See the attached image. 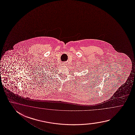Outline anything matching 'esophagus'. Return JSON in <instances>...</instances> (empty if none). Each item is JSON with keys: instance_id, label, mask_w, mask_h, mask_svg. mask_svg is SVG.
Wrapping results in <instances>:
<instances>
[{"instance_id": "obj_1", "label": "esophagus", "mask_w": 135, "mask_h": 135, "mask_svg": "<svg viewBox=\"0 0 135 135\" xmlns=\"http://www.w3.org/2000/svg\"><path fill=\"white\" fill-rule=\"evenodd\" d=\"M64 64V65H65V66H66V64Z\"/></svg>"}]
</instances>
